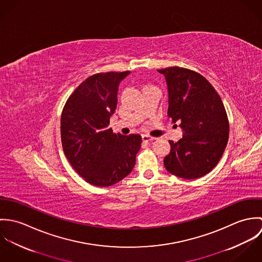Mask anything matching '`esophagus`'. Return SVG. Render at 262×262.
I'll list each match as a JSON object with an SVG mask.
<instances>
[{
  "instance_id": "obj_1",
  "label": "esophagus",
  "mask_w": 262,
  "mask_h": 262,
  "mask_svg": "<svg viewBox=\"0 0 262 262\" xmlns=\"http://www.w3.org/2000/svg\"><path fill=\"white\" fill-rule=\"evenodd\" d=\"M155 138L154 137H151L149 135H142V140L144 141V142H151V141H153Z\"/></svg>"
}]
</instances>
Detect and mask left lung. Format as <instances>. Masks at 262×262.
Segmentation results:
<instances>
[{"instance_id": "1", "label": "left lung", "mask_w": 262, "mask_h": 262, "mask_svg": "<svg viewBox=\"0 0 262 262\" xmlns=\"http://www.w3.org/2000/svg\"><path fill=\"white\" fill-rule=\"evenodd\" d=\"M168 91L167 115L181 122L184 137L169 141L171 149L163 159L168 172L194 180L209 173L223 155L229 121L223 102L213 85L200 74L179 67L158 70Z\"/></svg>"}]
</instances>
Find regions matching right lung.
<instances>
[{"label": "right lung", "mask_w": 262, "mask_h": 262, "mask_svg": "<svg viewBox=\"0 0 262 262\" xmlns=\"http://www.w3.org/2000/svg\"><path fill=\"white\" fill-rule=\"evenodd\" d=\"M129 74L91 75L75 89L61 113L63 152L75 171L96 187H110L126 178L141 147L139 134H116L109 128L119 84Z\"/></svg>", "instance_id": "obj_1"}]
</instances>
